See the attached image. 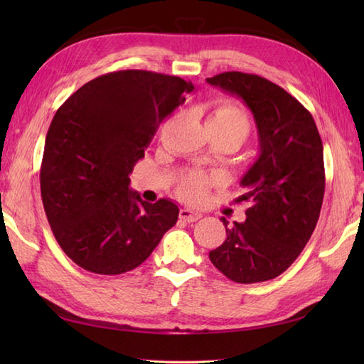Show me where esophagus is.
<instances>
[{
	"label": "esophagus",
	"mask_w": 364,
	"mask_h": 364,
	"mask_svg": "<svg viewBox=\"0 0 364 364\" xmlns=\"http://www.w3.org/2000/svg\"><path fill=\"white\" fill-rule=\"evenodd\" d=\"M180 218L186 222H197L198 219H202V214L197 211H192V210H189V208H181Z\"/></svg>",
	"instance_id": "esophagus-1"
}]
</instances>
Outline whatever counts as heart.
Returning a JSON list of instances; mask_svg holds the SVG:
<instances>
[{
  "instance_id": "b5f03b06",
  "label": "heart",
  "mask_w": 364,
  "mask_h": 364,
  "mask_svg": "<svg viewBox=\"0 0 364 364\" xmlns=\"http://www.w3.org/2000/svg\"><path fill=\"white\" fill-rule=\"evenodd\" d=\"M206 128L208 131L233 136L242 144L247 136L250 134L252 122L242 106L231 102H223L208 114ZM215 183H218L215 175L200 172V170H191V172H186L180 178L176 191L183 200L197 205L203 202L208 191Z\"/></svg>"
}]
</instances>
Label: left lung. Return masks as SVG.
Segmentation results:
<instances>
[{
    "label": "left lung",
    "mask_w": 364,
    "mask_h": 364,
    "mask_svg": "<svg viewBox=\"0 0 364 364\" xmlns=\"http://www.w3.org/2000/svg\"><path fill=\"white\" fill-rule=\"evenodd\" d=\"M206 81L242 100L259 137V154L237 198L249 202L247 219L230 225L222 218L227 239L210 259L236 283L272 280L296 261L319 219L326 191L319 131L296 98L258 75L225 72Z\"/></svg>",
    "instance_id": "1"
}]
</instances>
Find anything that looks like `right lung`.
Returning a JSON list of instances; mask_svg holds the SVG:
<instances>
[{"label":"right lung","instance_id":"add662e5","mask_svg":"<svg viewBox=\"0 0 364 364\" xmlns=\"http://www.w3.org/2000/svg\"><path fill=\"white\" fill-rule=\"evenodd\" d=\"M196 90L178 76L122 70L92 80L54 114L42 202L60 249L80 267L119 275L150 257L178 220L172 200L144 202L129 173L159 123Z\"/></svg>","mask_w":364,"mask_h":364}]
</instances>
